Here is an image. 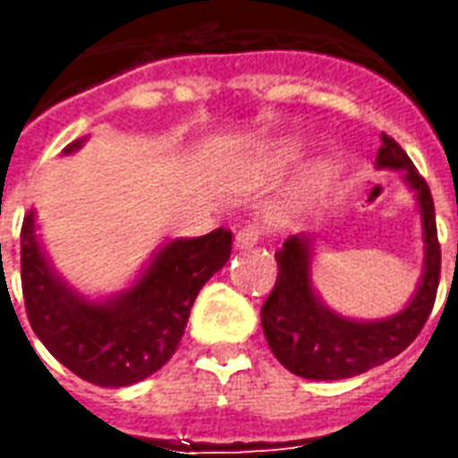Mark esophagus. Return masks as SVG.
Here are the masks:
<instances>
[{
    "label": "esophagus",
    "instance_id": "1",
    "mask_svg": "<svg viewBox=\"0 0 458 458\" xmlns=\"http://www.w3.org/2000/svg\"><path fill=\"white\" fill-rule=\"evenodd\" d=\"M262 235H265V230H262L259 223H248V225H242V228L238 230V235H235V245H238L240 250L252 248V245H258L259 240H262Z\"/></svg>",
    "mask_w": 458,
    "mask_h": 458
}]
</instances>
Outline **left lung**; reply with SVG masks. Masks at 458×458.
<instances>
[{"mask_svg": "<svg viewBox=\"0 0 458 458\" xmlns=\"http://www.w3.org/2000/svg\"><path fill=\"white\" fill-rule=\"evenodd\" d=\"M377 169H400L407 186L417 193L422 213L424 269L412 301L387 318L355 321L345 318L321 301L311 287V238L292 235L277 258V282L262 304V331L272 353L287 370L309 380L353 377L403 353L429 318L439 287L442 250L437 240L434 200L427 181L414 169L410 157L383 134L375 159Z\"/></svg>", "mask_w": 458, "mask_h": 458, "instance_id": "left-lung-1", "label": "left lung"}]
</instances>
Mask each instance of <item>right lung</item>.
Returning a JSON list of instances; mask_svg holds the SVG:
<instances>
[{
	"label": "right lung",
	"instance_id": "right-lung-1",
	"mask_svg": "<svg viewBox=\"0 0 458 458\" xmlns=\"http://www.w3.org/2000/svg\"><path fill=\"white\" fill-rule=\"evenodd\" d=\"M81 144L75 140L64 154ZM230 250L233 233L225 228L171 240L130 289L98 301L55 275L29 210L21 225L26 317L41 344L78 377L100 387L140 383L174 355L200 287L228 262Z\"/></svg>",
	"mask_w": 458,
	"mask_h": 458
}]
</instances>
